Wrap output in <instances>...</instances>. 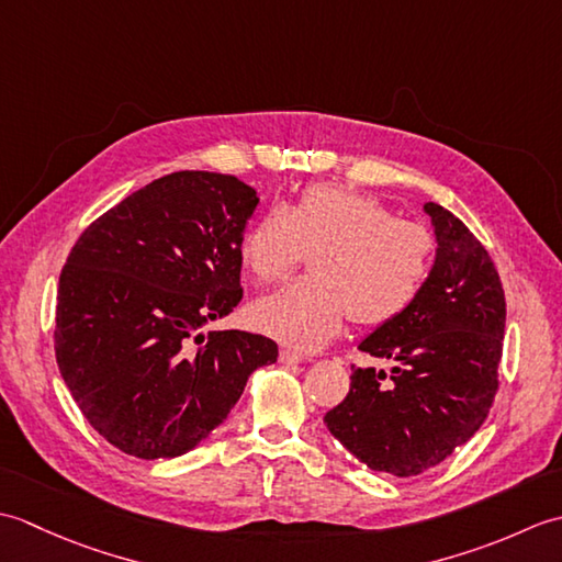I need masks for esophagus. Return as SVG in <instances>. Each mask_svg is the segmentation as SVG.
Segmentation results:
<instances>
[{"instance_id":"esophagus-1","label":"esophagus","mask_w":562,"mask_h":562,"mask_svg":"<svg viewBox=\"0 0 562 562\" xmlns=\"http://www.w3.org/2000/svg\"><path fill=\"white\" fill-rule=\"evenodd\" d=\"M280 362L284 364H302V362H312V355H306L296 348H282L280 350Z\"/></svg>"}]
</instances>
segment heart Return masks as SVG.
I'll list each match as a JSON object with an SVG mask.
<instances>
[{"label": "heart", "mask_w": 562, "mask_h": 562, "mask_svg": "<svg viewBox=\"0 0 562 562\" xmlns=\"http://www.w3.org/2000/svg\"><path fill=\"white\" fill-rule=\"evenodd\" d=\"M312 258L314 278L262 296L250 308L258 330L296 348H321L348 324L381 326L420 294L432 262V238L393 217L374 195L336 186H308L292 205L270 207L238 246L244 268L260 284L282 282Z\"/></svg>", "instance_id": "heart-1"}]
</instances>
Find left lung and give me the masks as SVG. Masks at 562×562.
<instances>
[{"mask_svg": "<svg viewBox=\"0 0 562 562\" xmlns=\"http://www.w3.org/2000/svg\"><path fill=\"white\" fill-rule=\"evenodd\" d=\"M423 212L435 232V262L420 294L360 340L389 360L391 376L355 369L350 393L324 423L357 461L408 479L469 441L497 391L505 292L487 250L437 202Z\"/></svg>", "mask_w": 562, "mask_h": 562, "instance_id": "obj_1", "label": "left lung"}]
</instances>
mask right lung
<instances>
[{
	"label": "right lung",
	"instance_id": "right-lung-1",
	"mask_svg": "<svg viewBox=\"0 0 562 562\" xmlns=\"http://www.w3.org/2000/svg\"><path fill=\"white\" fill-rule=\"evenodd\" d=\"M258 193L234 176L178 171L93 222L59 274L55 357L79 411L137 459L195 449L278 345L202 326L241 302L238 246Z\"/></svg>",
	"mask_w": 562,
	"mask_h": 562
}]
</instances>
